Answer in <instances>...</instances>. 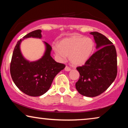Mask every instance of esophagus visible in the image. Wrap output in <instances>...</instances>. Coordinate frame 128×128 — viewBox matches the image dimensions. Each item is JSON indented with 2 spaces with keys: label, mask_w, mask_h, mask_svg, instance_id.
Listing matches in <instances>:
<instances>
[{
  "label": "esophagus",
  "mask_w": 128,
  "mask_h": 128,
  "mask_svg": "<svg viewBox=\"0 0 128 128\" xmlns=\"http://www.w3.org/2000/svg\"><path fill=\"white\" fill-rule=\"evenodd\" d=\"M64 70H65L66 71H70L71 70V69L69 67V66H66V67H65V68H64Z\"/></svg>",
  "instance_id": "1"
}]
</instances>
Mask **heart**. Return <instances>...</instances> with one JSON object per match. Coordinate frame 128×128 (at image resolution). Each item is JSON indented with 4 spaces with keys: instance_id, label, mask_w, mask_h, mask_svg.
<instances>
[{
    "instance_id": "1",
    "label": "heart",
    "mask_w": 128,
    "mask_h": 128,
    "mask_svg": "<svg viewBox=\"0 0 128 128\" xmlns=\"http://www.w3.org/2000/svg\"><path fill=\"white\" fill-rule=\"evenodd\" d=\"M94 43L90 38L74 35L63 39L58 45L53 46L54 52L59 58L64 60L69 56L73 65L80 66L84 64L93 51Z\"/></svg>"
}]
</instances>
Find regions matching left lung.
<instances>
[{"label":"left lung","mask_w":128,"mask_h":128,"mask_svg":"<svg viewBox=\"0 0 128 128\" xmlns=\"http://www.w3.org/2000/svg\"><path fill=\"white\" fill-rule=\"evenodd\" d=\"M94 36L97 48L84 64L77 67L80 73L76 88L80 94L88 97L100 95L114 81L117 75V55L112 42L98 32Z\"/></svg>","instance_id":"1"}]
</instances>
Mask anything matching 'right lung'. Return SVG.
I'll return each instance as SVG.
<instances>
[{
  "mask_svg": "<svg viewBox=\"0 0 128 128\" xmlns=\"http://www.w3.org/2000/svg\"><path fill=\"white\" fill-rule=\"evenodd\" d=\"M41 30H36L23 38H41ZM22 40L17 42L14 49L10 62V74L16 86L22 92L32 97L40 96L50 89L54 78L66 65L52 58L50 55L52 47L47 42H45L46 49L43 57L36 62H29L20 52V44Z\"/></svg>",
  "mask_w": 128,
  "mask_h": 128,
  "instance_id": "right-lung-1",
  "label": "right lung"
}]
</instances>
